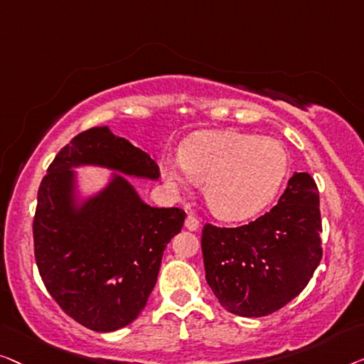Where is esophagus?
<instances>
[{
	"label": "esophagus",
	"instance_id": "esophagus-1",
	"mask_svg": "<svg viewBox=\"0 0 364 364\" xmlns=\"http://www.w3.org/2000/svg\"><path fill=\"white\" fill-rule=\"evenodd\" d=\"M184 226H186V229H189V231H198L199 226H201V221L196 216H193V214H188L186 221H184Z\"/></svg>",
	"mask_w": 364,
	"mask_h": 364
}]
</instances>
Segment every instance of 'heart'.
<instances>
[{"label":"heart","instance_id":"1","mask_svg":"<svg viewBox=\"0 0 364 364\" xmlns=\"http://www.w3.org/2000/svg\"><path fill=\"white\" fill-rule=\"evenodd\" d=\"M289 171L284 145L274 138L235 132L203 133L184 143L180 163H161V178L171 191L204 184L213 213L240 221L260 211L279 191Z\"/></svg>","mask_w":364,"mask_h":364}]
</instances>
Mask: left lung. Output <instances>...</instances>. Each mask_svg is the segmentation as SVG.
Instances as JSON below:
<instances>
[{
  "instance_id": "obj_1",
  "label": "left lung",
  "mask_w": 364,
  "mask_h": 364,
  "mask_svg": "<svg viewBox=\"0 0 364 364\" xmlns=\"http://www.w3.org/2000/svg\"><path fill=\"white\" fill-rule=\"evenodd\" d=\"M206 280L228 311L265 316L294 300L318 267L321 218L318 188L309 173H294L264 216L239 228H203Z\"/></svg>"
}]
</instances>
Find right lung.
I'll return each mask as SVG.
<instances>
[{"label":"right lung","mask_w":364,"mask_h":364,"mask_svg":"<svg viewBox=\"0 0 364 364\" xmlns=\"http://www.w3.org/2000/svg\"><path fill=\"white\" fill-rule=\"evenodd\" d=\"M80 165L150 180H158L160 168L109 127H94L55 155L38 191L34 257L46 289L85 328L115 331L145 309L165 247L186 213L148 206L120 175L77 206L73 168Z\"/></svg>","instance_id":"right-lung-1"}]
</instances>
